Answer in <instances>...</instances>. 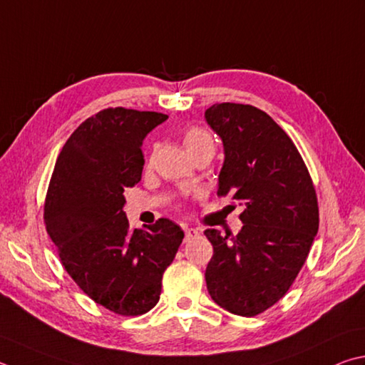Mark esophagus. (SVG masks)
<instances>
[{
	"mask_svg": "<svg viewBox=\"0 0 365 365\" xmlns=\"http://www.w3.org/2000/svg\"><path fill=\"white\" fill-rule=\"evenodd\" d=\"M197 235H200V231L196 228H185V241H190L191 237H196Z\"/></svg>",
	"mask_w": 365,
	"mask_h": 365,
	"instance_id": "esophagus-1",
	"label": "esophagus"
}]
</instances>
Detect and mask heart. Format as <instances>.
Masks as SVG:
<instances>
[{"label": "heart", "mask_w": 365, "mask_h": 365, "mask_svg": "<svg viewBox=\"0 0 365 365\" xmlns=\"http://www.w3.org/2000/svg\"><path fill=\"white\" fill-rule=\"evenodd\" d=\"M182 140L183 147L187 148L191 158L205 153V151H214L215 148L214 137L200 125H190V128L185 129L182 132Z\"/></svg>", "instance_id": "b5f03b06"}]
</instances>
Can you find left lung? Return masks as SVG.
Masks as SVG:
<instances>
[{
	"mask_svg": "<svg viewBox=\"0 0 365 365\" xmlns=\"http://www.w3.org/2000/svg\"><path fill=\"white\" fill-rule=\"evenodd\" d=\"M204 116L225 150L217 195L244 207L236 236L204 231L214 247L205 282L217 304L252 317L287 294L307 262L319 228L316 190L294 142L264 111L227 102Z\"/></svg>",
	"mask_w": 365,
	"mask_h": 365,
	"instance_id": "8db88e82",
	"label": "left lung"
}]
</instances>
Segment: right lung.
<instances>
[{
  "instance_id": "add662e5",
  "label": "right lung",
  "mask_w": 365,
  "mask_h": 365,
  "mask_svg": "<svg viewBox=\"0 0 365 365\" xmlns=\"http://www.w3.org/2000/svg\"><path fill=\"white\" fill-rule=\"evenodd\" d=\"M168 118L123 107L88 118L63 145L46 195V231L67 273L121 316L145 314L158 303L185 236L169 218L132 231L123 210L124 190L142 178L143 138Z\"/></svg>"
}]
</instances>
